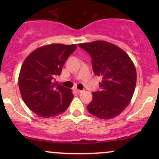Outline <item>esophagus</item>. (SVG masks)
<instances>
[{
	"label": "esophagus",
	"mask_w": 159,
	"mask_h": 159,
	"mask_svg": "<svg viewBox=\"0 0 159 159\" xmlns=\"http://www.w3.org/2000/svg\"><path fill=\"white\" fill-rule=\"evenodd\" d=\"M75 90L77 93H83L84 92V90H78V89H75Z\"/></svg>",
	"instance_id": "esophagus-1"
}]
</instances>
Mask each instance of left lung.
I'll return each mask as SVG.
<instances>
[{
	"mask_svg": "<svg viewBox=\"0 0 159 159\" xmlns=\"http://www.w3.org/2000/svg\"><path fill=\"white\" fill-rule=\"evenodd\" d=\"M90 54L94 74L101 77L99 91L92 93L87 106L91 114L103 120L116 117L125 110L136 86L135 66L129 56L118 46L106 41L78 44Z\"/></svg>",
	"mask_w": 159,
	"mask_h": 159,
	"instance_id": "1",
	"label": "left lung"
}]
</instances>
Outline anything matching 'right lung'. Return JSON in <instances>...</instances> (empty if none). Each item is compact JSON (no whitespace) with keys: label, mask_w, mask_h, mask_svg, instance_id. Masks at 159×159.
Returning <instances> with one entry per match:
<instances>
[{"label":"right lung","mask_w":159,"mask_h":159,"mask_svg":"<svg viewBox=\"0 0 159 159\" xmlns=\"http://www.w3.org/2000/svg\"><path fill=\"white\" fill-rule=\"evenodd\" d=\"M77 45L51 44L35 49L21 67L19 87L23 101L30 111L49 118L68 108L74 96L71 89L57 84L55 78L61 74L68 57Z\"/></svg>","instance_id":"1"}]
</instances>
